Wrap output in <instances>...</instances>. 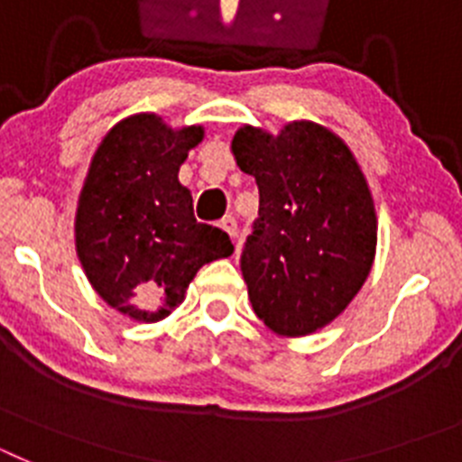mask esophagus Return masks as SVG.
Returning <instances> with one entry per match:
<instances>
[{
	"label": "esophagus",
	"mask_w": 462,
	"mask_h": 462,
	"mask_svg": "<svg viewBox=\"0 0 462 462\" xmlns=\"http://www.w3.org/2000/svg\"><path fill=\"white\" fill-rule=\"evenodd\" d=\"M219 226L224 228V231H226L228 236H231V238H238V222H236V217H231V215H226V217L222 219V222H219Z\"/></svg>",
	"instance_id": "34e87169"
}]
</instances>
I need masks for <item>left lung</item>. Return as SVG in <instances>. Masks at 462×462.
Here are the masks:
<instances>
[{"label":"left lung","instance_id":"1","mask_svg":"<svg viewBox=\"0 0 462 462\" xmlns=\"http://www.w3.org/2000/svg\"><path fill=\"white\" fill-rule=\"evenodd\" d=\"M231 150L259 187V217L240 254L252 308L277 336L314 333L352 303L373 268L368 182L345 143L314 122H291L277 138L243 126Z\"/></svg>","mask_w":462,"mask_h":462}]
</instances>
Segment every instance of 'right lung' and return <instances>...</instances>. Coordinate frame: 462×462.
<instances>
[{"label": "right lung", "mask_w": 462, "mask_h": 462, "mask_svg": "<svg viewBox=\"0 0 462 462\" xmlns=\"http://www.w3.org/2000/svg\"><path fill=\"white\" fill-rule=\"evenodd\" d=\"M203 138L173 132L157 116H134L106 134L80 191L76 250L85 275L117 312L169 317L199 268L231 256L226 231L199 224L178 169Z\"/></svg>", "instance_id": "1"}]
</instances>
